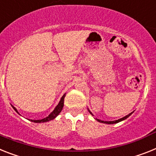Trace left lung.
Instances as JSON below:
<instances>
[{
  "label": "left lung",
  "instance_id": "8db88e82",
  "mask_svg": "<svg viewBox=\"0 0 156 156\" xmlns=\"http://www.w3.org/2000/svg\"><path fill=\"white\" fill-rule=\"evenodd\" d=\"M89 112H90V113L92 114V112H90V110H89ZM132 113H133V112H131V113H129V115H127V116H124V117H122V118H120V119H119V120H113V121H104V120H99V119H97V118H96V120H98V121H99V122H101V123H104V124H108V125H111V124H116V123L120 122V121H122V120H125V119L128 118V117H129V116H130L131 114H132ZM93 116H94V115H93Z\"/></svg>",
  "mask_w": 156,
  "mask_h": 156
}]
</instances>
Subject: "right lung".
<instances>
[{"mask_svg": "<svg viewBox=\"0 0 156 156\" xmlns=\"http://www.w3.org/2000/svg\"><path fill=\"white\" fill-rule=\"evenodd\" d=\"M65 96H66V94H64L63 96L62 97V98H61V100H60L59 103H58V105L55 107V108L54 109L53 112H52L51 113H50L49 116H47L46 118L42 119V120H31V122H35V123H44V122H48V121H49V120H53V119L55 118L56 116H58L60 112H61L62 108H63L64 98H65ZM12 108H13V109L16 111V112H17V113H19V112H18V111L16 110V108L15 107L12 106Z\"/></svg>", "mask_w": 156, "mask_h": 156, "instance_id": "add662e5", "label": "right lung"}]
</instances>
